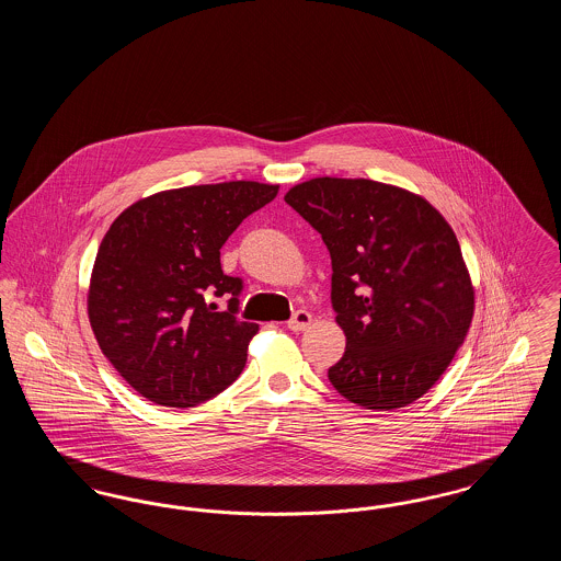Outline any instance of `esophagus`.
I'll use <instances>...</instances> for the list:
<instances>
[{
	"mask_svg": "<svg viewBox=\"0 0 561 561\" xmlns=\"http://www.w3.org/2000/svg\"><path fill=\"white\" fill-rule=\"evenodd\" d=\"M311 321H313V316L309 311H296L293 320L288 321V328L293 332H302V330H307L311 325Z\"/></svg>",
	"mask_w": 561,
	"mask_h": 561,
	"instance_id": "obj_1",
	"label": "esophagus"
}]
</instances>
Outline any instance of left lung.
I'll list each match as a JSON object with an SVG mask.
<instances>
[{
	"label": "left lung",
	"instance_id": "8db88e82",
	"mask_svg": "<svg viewBox=\"0 0 561 561\" xmlns=\"http://www.w3.org/2000/svg\"><path fill=\"white\" fill-rule=\"evenodd\" d=\"M330 250L332 307L347 336L328 370L366 410L423 398L462 345L476 290L448 220L425 197L368 179L320 176L284 197Z\"/></svg>",
	"mask_w": 561,
	"mask_h": 561
}]
</instances>
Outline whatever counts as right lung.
Returning <instances> with one entry per match:
<instances>
[{"mask_svg": "<svg viewBox=\"0 0 561 561\" xmlns=\"http://www.w3.org/2000/svg\"><path fill=\"white\" fill-rule=\"evenodd\" d=\"M277 191L256 181L168 188L111 222L90 275L88 320L142 398L191 408L240 376L259 323L236 318L241 279L222 273L220 248ZM210 291L234 296L227 312L205 302Z\"/></svg>", "mask_w": 561, "mask_h": 561, "instance_id": "right-lung-1", "label": "right lung"}]
</instances>
